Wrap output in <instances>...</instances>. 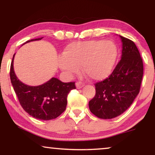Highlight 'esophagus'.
<instances>
[{"instance_id":"esophagus-1","label":"esophagus","mask_w":155,"mask_h":155,"mask_svg":"<svg viewBox=\"0 0 155 155\" xmlns=\"http://www.w3.org/2000/svg\"><path fill=\"white\" fill-rule=\"evenodd\" d=\"M75 85H76V87H77L78 89H81L82 87H83L84 86V84L82 83V82H76Z\"/></svg>"}]
</instances>
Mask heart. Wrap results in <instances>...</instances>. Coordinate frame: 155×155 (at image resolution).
<instances>
[{
    "instance_id": "b5f03b06",
    "label": "heart",
    "mask_w": 155,
    "mask_h": 155,
    "mask_svg": "<svg viewBox=\"0 0 155 155\" xmlns=\"http://www.w3.org/2000/svg\"><path fill=\"white\" fill-rule=\"evenodd\" d=\"M118 56L116 44L112 41L88 40L68 44L59 57V67L70 74L83 73L90 79L107 78L115 67Z\"/></svg>"
}]
</instances>
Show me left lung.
<instances>
[{"mask_svg": "<svg viewBox=\"0 0 155 155\" xmlns=\"http://www.w3.org/2000/svg\"><path fill=\"white\" fill-rule=\"evenodd\" d=\"M122 55L113 73L94 84L96 94L89 101L90 111L99 118L111 119L124 113L139 94L143 63L134 42L120 36Z\"/></svg>", "mask_w": 155, "mask_h": 155, "instance_id": "obj_1", "label": "left lung"}]
</instances>
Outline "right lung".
<instances>
[{
	"instance_id": "right-lung-1",
	"label": "right lung",
	"mask_w": 155,
	"mask_h": 155,
	"mask_svg": "<svg viewBox=\"0 0 155 155\" xmlns=\"http://www.w3.org/2000/svg\"><path fill=\"white\" fill-rule=\"evenodd\" d=\"M42 38L25 42L41 40ZM15 54L10 65V80L18 100L23 109L40 120L54 119L66 109L67 97L71 90L75 89V82H63L56 78L39 86H29L17 78L13 68Z\"/></svg>"
}]
</instances>
